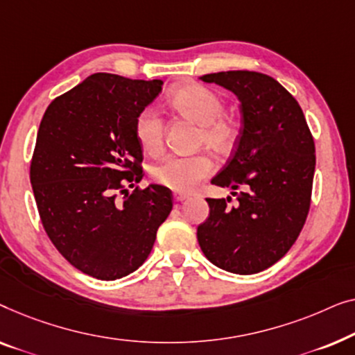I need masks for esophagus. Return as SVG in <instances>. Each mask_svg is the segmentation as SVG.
Returning <instances> with one entry per match:
<instances>
[{
    "mask_svg": "<svg viewBox=\"0 0 355 355\" xmlns=\"http://www.w3.org/2000/svg\"><path fill=\"white\" fill-rule=\"evenodd\" d=\"M187 199H188V196H187V194H173V201H175L177 204H180V202H183V201H187Z\"/></svg>",
    "mask_w": 355,
    "mask_h": 355,
    "instance_id": "obj_1",
    "label": "esophagus"
}]
</instances>
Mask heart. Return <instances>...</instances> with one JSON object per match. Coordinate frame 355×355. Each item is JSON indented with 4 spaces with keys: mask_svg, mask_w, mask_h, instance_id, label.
<instances>
[{
    "mask_svg": "<svg viewBox=\"0 0 355 355\" xmlns=\"http://www.w3.org/2000/svg\"><path fill=\"white\" fill-rule=\"evenodd\" d=\"M168 104L173 111L201 127L199 143L206 144L214 153L225 154L238 139V125L223 112V99L214 89L201 83H182L168 93ZM135 135L144 151L157 154L164 146V121L153 107L139 112L135 122ZM212 159L204 154L198 156H171L154 167L153 178L159 184L177 193H191L202 180L212 175Z\"/></svg>",
    "mask_w": 355,
    "mask_h": 355,
    "instance_id": "heart-1",
    "label": "heart"
}]
</instances>
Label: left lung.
<instances>
[{
  "label": "left lung",
  "mask_w": 355,
  "mask_h": 355,
  "mask_svg": "<svg viewBox=\"0 0 355 355\" xmlns=\"http://www.w3.org/2000/svg\"><path fill=\"white\" fill-rule=\"evenodd\" d=\"M201 80L236 94L243 127L232 159L212 178L238 202L207 198L211 212L198 227V241L214 266L252 275L278 262L306 223L315 144L299 103L275 78L228 71Z\"/></svg>",
  "instance_id": "left-lung-1"
}]
</instances>
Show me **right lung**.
Segmentation results:
<instances>
[{
	"label": "right lung",
	"instance_id": "obj_1",
	"mask_svg": "<svg viewBox=\"0 0 355 355\" xmlns=\"http://www.w3.org/2000/svg\"><path fill=\"white\" fill-rule=\"evenodd\" d=\"M161 89L162 80L93 73L53 99L40 123L30 164L40 218L62 257L89 277L111 282L143 266L172 211L166 187L127 189L143 178L135 122Z\"/></svg>",
	"mask_w": 355,
	"mask_h": 355
}]
</instances>
